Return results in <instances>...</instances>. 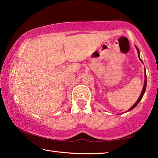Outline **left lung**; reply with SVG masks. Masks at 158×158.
Segmentation results:
<instances>
[{"instance_id":"1","label":"left lung","mask_w":158,"mask_h":158,"mask_svg":"<svg viewBox=\"0 0 158 158\" xmlns=\"http://www.w3.org/2000/svg\"><path fill=\"white\" fill-rule=\"evenodd\" d=\"M136 49H137V51H138V56H139V59H140V60H141L142 62H143V61H142V60L140 58V57H139V48H138V47L137 46H136ZM146 84H147V79H146V69H145V82H144V85H143V90H142V91H141V96H140V97L139 98V99L137 100V101L135 102V104L133 106H132L131 108L130 109H129L128 110H127V112H129V111H130V110H133L135 107H136L138 104L139 103V102L141 101V99H142V98H143V95H144V94H145V91H146Z\"/></svg>"}]
</instances>
